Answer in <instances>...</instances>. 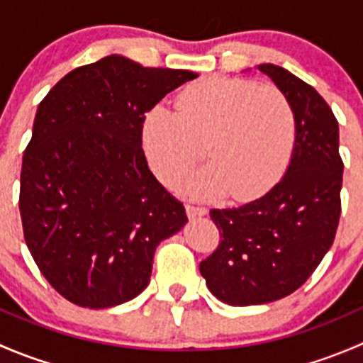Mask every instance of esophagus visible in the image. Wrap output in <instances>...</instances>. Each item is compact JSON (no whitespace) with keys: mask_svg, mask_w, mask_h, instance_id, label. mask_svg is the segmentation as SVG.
<instances>
[{"mask_svg":"<svg viewBox=\"0 0 363 363\" xmlns=\"http://www.w3.org/2000/svg\"><path fill=\"white\" fill-rule=\"evenodd\" d=\"M186 214L189 219L200 218V216L207 214V208L205 207H196V205H186Z\"/></svg>","mask_w":363,"mask_h":363,"instance_id":"obj_1","label":"esophagus"}]
</instances>
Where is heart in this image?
<instances>
[{
	"label": "heart",
	"mask_w": 363,
	"mask_h": 363,
	"mask_svg": "<svg viewBox=\"0 0 363 363\" xmlns=\"http://www.w3.org/2000/svg\"><path fill=\"white\" fill-rule=\"evenodd\" d=\"M296 116L286 94L255 80L211 77L186 87L177 108L155 105L142 121V147L160 181L172 184L202 156L211 163L181 182L195 199H258L286 172Z\"/></svg>",
	"instance_id": "1"
}]
</instances>
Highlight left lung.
I'll list each match as a JSON object with an SVG mask.
<instances>
[{
	"label": "left lung",
	"mask_w": 363,
	"mask_h": 363,
	"mask_svg": "<svg viewBox=\"0 0 363 363\" xmlns=\"http://www.w3.org/2000/svg\"><path fill=\"white\" fill-rule=\"evenodd\" d=\"M286 94L296 140L286 174L262 199L212 208L219 246L200 263L211 294L230 306H258L298 290L334 244L340 216L339 124L316 89L288 69L258 65Z\"/></svg>",
	"instance_id": "8db88e82"
}]
</instances>
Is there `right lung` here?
Here are the masks:
<instances>
[{
  "mask_svg": "<svg viewBox=\"0 0 363 363\" xmlns=\"http://www.w3.org/2000/svg\"><path fill=\"white\" fill-rule=\"evenodd\" d=\"M199 73L112 54L65 75L40 101L21 170L24 239L50 286L89 309L147 288L161 240L186 211L149 170L142 121Z\"/></svg>",
  "mask_w": 363,
  "mask_h": 363,
  "instance_id": "right-lung-1",
  "label": "right lung"
}]
</instances>
